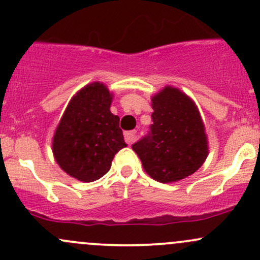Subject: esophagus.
<instances>
[{
  "mask_svg": "<svg viewBox=\"0 0 260 260\" xmlns=\"http://www.w3.org/2000/svg\"><path fill=\"white\" fill-rule=\"evenodd\" d=\"M137 138V132L136 131H128V132H124V140L128 145L132 144V143Z\"/></svg>",
  "mask_w": 260,
  "mask_h": 260,
  "instance_id": "esophagus-1",
  "label": "esophagus"
}]
</instances>
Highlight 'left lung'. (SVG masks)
Returning <instances> with one entry per match:
<instances>
[{
  "label": "left lung",
  "instance_id": "1",
  "mask_svg": "<svg viewBox=\"0 0 260 260\" xmlns=\"http://www.w3.org/2000/svg\"><path fill=\"white\" fill-rule=\"evenodd\" d=\"M153 124L132 149L145 172L161 183L193 175L208 156V138L201 113L184 92L165 86L151 99Z\"/></svg>",
  "mask_w": 260,
  "mask_h": 260
}]
</instances>
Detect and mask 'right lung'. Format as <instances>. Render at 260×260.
I'll return each mask as SVG.
<instances>
[{"mask_svg": "<svg viewBox=\"0 0 260 260\" xmlns=\"http://www.w3.org/2000/svg\"><path fill=\"white\" fill-rule=\"evenodd\" d=\"M112 95L103 83L77 92L56 128L52 151L59 168L83 182L109 172L116 153L127 147L120 117L110 111Z\"/></svg>", "mask_w": 260, "mask_h": 260, "instance_id": "right-lung-1", "label": "right lung"}]
</instances>
